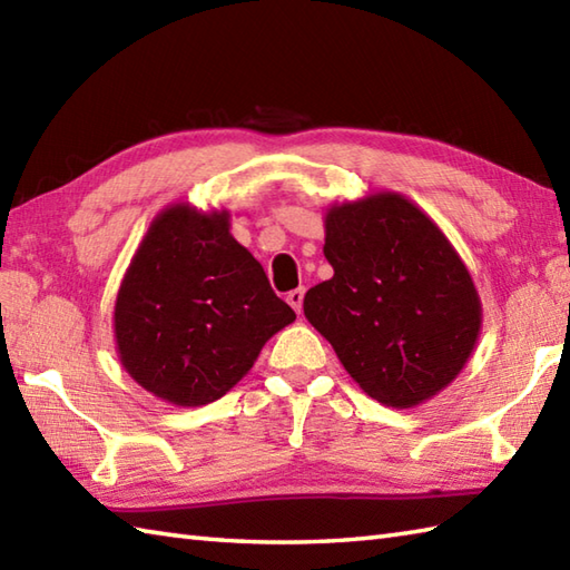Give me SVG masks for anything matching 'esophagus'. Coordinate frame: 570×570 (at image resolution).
<instances>
[{
	"label": "esophagus",
	"mask_w": 570,
	"mask_h": 570,
	"mask_svg": "<svg viewBox=\"0 0 570 570\" xmlns=\"http://www.w3.org/2000/svg\"><path fill=\"white\" fill-rule=\"evenodd\" d=\"M304 294H306V288L298 286V288H294V292H288V296H286L288 306H292L296 313H301V308H304Z\"/></svg>",
	"instance_id": "34e87169"
}]
</instances>
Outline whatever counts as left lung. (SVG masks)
<instances>
[{
    "label": "left lung",
    "mask_w": 570,
    "mask_h": 570,
    "mask_svg": "<svg viewBox=\"0 0 570 570\" xmlns=\"http://www.w3.org/2000/svg\"><path fill=\"white\" fill-rule=\"evenodd\" d=\"M328 282L304 313L360 390L414 409L451 384L475 353L482 304L463 257L396 190L331 203L323 215Z\"/></svg>",
    "instance_id": "left-lung-1"
}]
</instances>
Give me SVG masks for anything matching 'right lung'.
<instances>
[{
  "instance_id": "add662e5",
  "label": "right lung",
  "mask_w": 570,
  "mask_h": 570,
  "mask_svg": "<svg viewBox=\"0 0 570 570\" xmlns=\"http://www.w3.org/2000/svg\"><path fill=\"white\" fill-rule=\"evenodd\" d=\"M229 210L171 203L154 217L115 298V350L141 390L174 406L227 394L288 323Z\"/></svg>"
}]
</instances>
